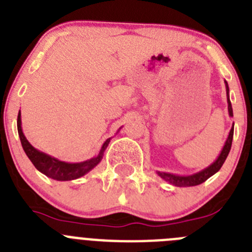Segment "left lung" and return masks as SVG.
<instances>
[{"mask_svg": "<svg viewBox=\"0 0 252 252\" xmlns=\"http://www.w3.org/2000/svg\"><path fill=\"white\" fill-rule=\"evenodd\" d=\"M224 84H226V93H227V104H228V115L231 117H233L232 112V106H231L230 101V88H228V84L224 81ZM232 139H233V125L231 127L230 133H228V137H227L226 142H224L223 148H222L221 154L218 155L217 159L211 164L209 166L204 168L203 170L198 171V173H194V174L190 175H178V174H171V173H165V171H157L158 175L160 178L168 182V183L173 184L175 187H194L199 186V184L204 183L208 178L212 177L213 174H216L221 166L223 165L224 160L228 157V153L231 150V145H232Z\"/></svg>", "mask_w": 252, "mask_h": 252, "instance_id": "1", "label": "left lung"}]
</instances>
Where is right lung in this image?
Segmentation results:
<instances>
[{
    "mask_svg": "<svg viewBox=\"0 0 252 252\" xmlns=\"http://www.w3.org/2000/svg\"><path fill=\"white\" fill-rule=\"evenodd\" d=\"M17 131H19V136L21 140V145L25 154L28 155L31 162L34 164L35 168L43 173L46 177L51 178L54 180H59V182H66V180H74L78 178L86 175L88 171L92 170L94 166H97L101 162L102 158H103L104 150L107 149L108 144L111 141L110 139H107L103 142L101 150H99L97 157H93L88 160H84L81 162H66L62 161V160L57 159L54 157H50L48 154L43 153V151L37 150L34 146L31 145L29 140L26 139L24 132H22L21 127V112L17 115Z\"/></svg>",
    "mask_w": 252,
    "mask_h": 252,
    "instance_id": "right-lung-1",
    "label": "right lung"
}]
</instances>
